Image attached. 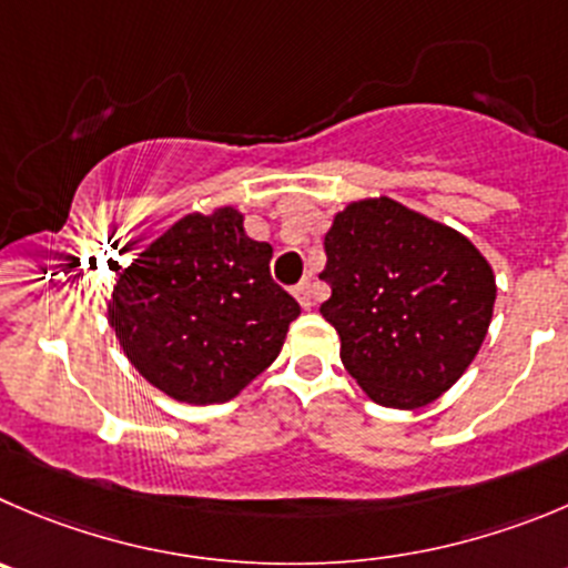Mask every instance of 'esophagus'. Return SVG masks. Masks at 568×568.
I'll list each match as a JSON object with an SVG mask.
<instances>
[{
  "label": "esophagus",
  "instance_id": "obj_1",
  "mask_svg": "<svg viewBox=\"0 0 568 568\" xmlns=\"http://www.w3.org/2000/svg\"><path fill=\"white\" fill-rule=\"evenodd\" d=\"M295 298H298V304L304 306V310H310L312 304H315V287H312V281H301L298 287H295Z\"/></svg>",
  "mask_w": 568,
  "mask_h": 568
}]
</instances>
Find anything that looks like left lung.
<instances>
[{"label": "left lung", "instance_id": "obj_1", "mask_svg": "<svg viewBox=\"0 0 568 568\" xmlns=\"http://www.w3.org/2000/svg\"><path fill=\"white\" fill-rule=\"evenodd\" d=\"M321 278L323 317L339 359L382 407L415 409L449 390L477 356L496 281L483 253L449 225L390 197L359 200L334 217Z\"/></svg>", "mask_w": 568, "mask_h": 568}]
</instances>
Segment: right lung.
Masks as SVG:
<instances>
[{"mask_svg":"<svg viewBox=\"0 0 568 568\" xmlns=\"http://www.w3.org/2000/svg\"><path fill=\"white\" fill-rule=\"evenodd\" d=\"M236 209L186 214L119 275L108 321L133 368L186 404H223L278 356L298 301Z\"/></svg>","mask_w":568,"mask_h":568,"instance_id":"add662e5","label":"right lung"}]
</instances>
